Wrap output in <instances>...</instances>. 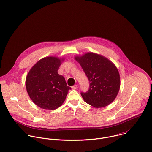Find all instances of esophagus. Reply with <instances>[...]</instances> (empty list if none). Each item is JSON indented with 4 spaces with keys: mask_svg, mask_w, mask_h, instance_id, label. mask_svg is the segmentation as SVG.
I'll return each mask as SVG.
<instances>
[{
    "mask_svg": "<svg viewBox=\"0 0 152 152\" xmlns=\"http://www.w3.org/2000/svg\"><path fill=\"white\" fill-rule=\"evenodd\" d=\"M72 88L73 89H76L77 88V85H74V86H72Z\"/></svg>",
    "mask_w": 152,
    "mask_h": 152,
    "instance_id": "34e87169",
    "label": "esophagus"
}]
</instances>
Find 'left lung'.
Returning <instances> with one entry per match:
<instances>
[{
  "label": "left lung",
  "instance_id": "left-lung-1",
  "mask_svg": "<svg viewBox=\"0 0 152 152\" xmlns=\"http://www.w3.org/2000/svg\"><path fill=\"white\" fill-rule=\"evenodd\" d=\"M87 76L89 88L80 94L84 101L95 108H102L110 104L115 99L120 88L118 70L107 58L94 53L76 56Z\"/></svg>",
  "mask_w": 152,
  "mask_h": 152
}]
</instances>
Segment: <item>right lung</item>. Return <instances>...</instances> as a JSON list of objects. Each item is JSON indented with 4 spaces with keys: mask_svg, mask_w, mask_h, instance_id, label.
I'll return each instance as SVG.
<instances>
[{
    "mask_svg": "<svg viewBox=\"0 0 152 152\" xmlns=\"http://www.w3.org/2000/svg\"><path fill=\"white\" fill-rule=\"evenodd\" d=\"M63 60L56 57L43 58L31 69L26 77L25 85L30 98L42 109L58 108L71 89L64 77L57 72Z\"/></svg>",
    "mask_w": 152,
    "mask_h": 152,
    "instance_id": "obj_1",
    "label": "right lung"
}]
</instances>
